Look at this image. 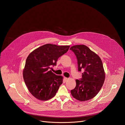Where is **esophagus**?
I'll return each instance as SVG.
<instances>
[{"instance_id": "1", "label": "esophagus", "mask_w": 125, "mask_h": 125, "mask_svg": "<svg viewBox=\"0 0 125 125\" xmlns=\"http://www.w3.org/2000/svg\"><path fill=\"white\" fill-rule=\"evenodd\" d=\"M64 80H65V81H68L69 80V78H67V77H64Z\"/></svg>"}]
</instances>
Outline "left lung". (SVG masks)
Listing matches in <instances>:
<instances>
[{
	"label": "left lung",
	"mask_w": 125,
	"mask_h": 125,
	"mask_svg": "<svg viewBox=\"0 0 125 125\" xmlns=\"http://www.w3.org/2000/svg\"><path fill=\"white\" fill-rule=\"evenodd\" d=\"M70 50L76 56L78 71L84 70L81 80H76V87L71 91V94L80 101L92 99L99 93L105 78L101 59L83 44L73 45Z\"/></svg>",
	"instance_id": "left-lung-1"
}]
</instances>
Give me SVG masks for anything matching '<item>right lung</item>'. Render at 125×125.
Wrapping results in <instances>:
<instances>
[{
	"mask_svg": "<svg viewBox=\"0 0 125 125\" xmlns=\"http://www.w3.org/2000/svg\"><path fill=\"white\" fill-rule=\"evenodd\" d=\"M69 47L46 44L33 51L26 59L23 78L30 93L38 100H48L55 96L63 77L56 75L50 69L56 65L58 59Z\"/></svg>",
	"mask_w": 125,
	"mask_h": 125,
	"instance_id": "obj_1",
	"label": "right lung"
}]
</instances>
